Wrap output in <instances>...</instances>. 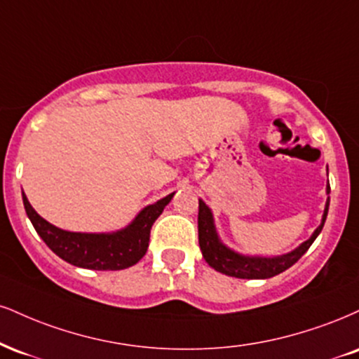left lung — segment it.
Listing matches in <instances>:
<instances>
[{
    "label": "left lung",
    "instance_id": "left-lung-1",
    "mask_svg": "<svg viewBox=\"0 0 359 359\" xmlns=\"http://www.w3.org/2000/svg\"><path fill=\"white\" fill-rule=\"evenodd\" d=\"M327 194L331 192L330 184L326 187ZM327 209H330V197L326 201V209L325 215H323V222L314 234L309 237L306 243H303L299 248L292 250V252L284 254L279 257H249V256H241V254L234 252V250L227 249L221 241H219L217 234H215V227L212 221V214L210 209L204 202L198 201V244H201L202 256H204L205 262L210 267H214L219 273L232 276V278L239 279H267L278 276L284 271L289 269L292 264H296L303 254L311 248V244L314 243V239L319 236V232L323 231L325 226Z\"/></svg>",
    "mask_w": 359,
    "mask_h": 359
}]
</instances>
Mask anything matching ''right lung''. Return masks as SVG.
Listing matches in <instances>:
<instances>
[{
  "label": "right lung",
  "instance_id": "add662e5",
  "mask_svg": "<svg viewBox=\"0 0 359 359\" xmlns=\"http://www.w3.org/2000/svg\"><path fill=\"white\" fill-rule=\"evenodd\" d=\"M172 197L174 194L163 197L157 204L145 207L130 226L114 234H81L63 231L38 215L25 194L23 204L34 231L63 261L85 269L120 271L137 264L145 256L150 241V229Z\"/></svg>",
  "mask_w": 359,
  "mask_h": 359
}]
</instances>
